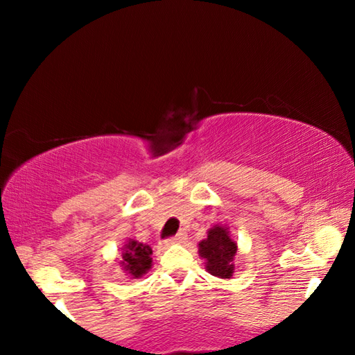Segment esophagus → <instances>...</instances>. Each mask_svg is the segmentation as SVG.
Segmentation results:
<instances>
[{"mask_svg": "<svg viewBox=\"0 0 355 355\" xmlns=\"http://www.w3.org/2000/svg\"><path fill=\"white\" fill-rule=\"evenodd\" d=\"M184 239H186V233L180 232V233H177V235L171 239V243H173V244H180V243H183Z\"/></svg>", "mask_w": 355, "mask_h": 355, "instance_id": "34e87169", "label": "esophagus"}]
</instances>
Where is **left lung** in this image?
<instances>
[{"label":"left lung","instance_id":"left-lung-1","mask_svg":"<svg viewBox=\"0 0 355 355\" xmlns=\"http://www.w3.org/2000/svg\"><path fill=\"white\" fill-rule=\"evenodd\" d=\"M236 241L232 238L229 227L215 224L207 230V236L198 243V254L205 259L207 273L220 279H232L235 273Z\"/></svg>","mask_w":355,"mask_h":355}]
</instances>
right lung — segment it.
Instances as JSON below:
<instances>
[{
	"instance_id": "right-lung-1",
	"label": "right lung",
	"mask_w": 355,
	"mask_h": 355,
	"mask_svg": "<svg viewBox=\"0 0 355 355\" xmlns=\"http://www.w3.org/2000/svg\"><path fill=\"white\" fill-rule=\"evenodd\" d=\"M150 254H153V248L148 244L128 239L126 244L122 247V259H120L119 263L128 277L139 279L145 276L150 267H153Z\"/></svg>"
}]
</instances>
